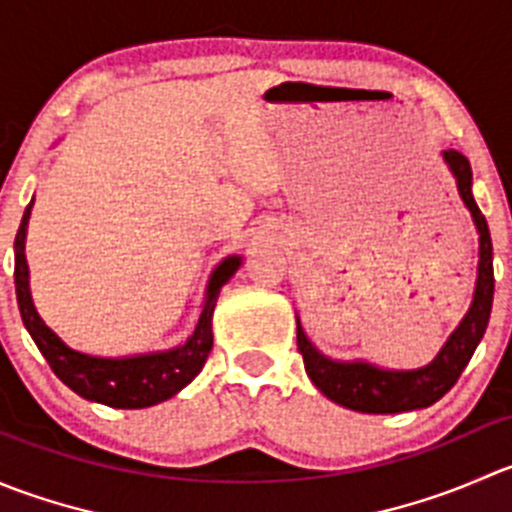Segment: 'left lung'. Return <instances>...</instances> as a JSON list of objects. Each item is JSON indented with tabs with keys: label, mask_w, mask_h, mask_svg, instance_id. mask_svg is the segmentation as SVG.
Segmentation results:
<instances>
[{
	"label": "left lung",
	"mask_w": 512,
	"mask_h": 512,
	"mask_svg": "<svg viewBox=\"0 0 512 512\" xmlns=\"http://www.w3.org/2000/svg\"><path fill=\"white\" fill-rule=\"evenodd\" d=\"M443 160L451 168L458 185V195L471 210V218L478 230V280L471 309L461 319L456 332L443 344L436 359L421 369L411 371L379 369V366L366 364V361L329 359L309 342L297 319V347L309 379L327 399L344 406V409L361 411V414H401V411L426 409V406L436 404L463 374L480 339H483L485 327H488L495 289L490 230L476 200H473V173L468 158L458 151H443Z\"/></svg>",
	"instance_id": "obj_1"
}]
</instances>
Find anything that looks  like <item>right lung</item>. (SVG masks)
<instances>
[{"mask_svg": "<svg viewBox=\"0 0 512 512\" xmlns=\"http://www.w3.org/2000/svg\"><path fill=\"white\" fill-rule=\"evenodd\" d=\"M32 203L24 210L22 225H19L17 240H14V285H17V302L22 312V322L32 334L34 344L44 359L49 361L51 371L84 399L106 404L111 409H146L160 401L170 399L180 389L190 384L200 369L205 366L210 349H213V309L218 302L220 287L230 280L242 265L240 255H230L215 267L210 275L208 289H205L203 312H200L195 332L188 342L168 352H151L136 356H91L66 347L54 332L44 324L36 312L29 292V265L24 255L27 242V225L32 215Z\"/></svg>", "mask_w": 512, "mask_h": 512, "instance_id": "1", "label": "right lung"}]
</instances>
